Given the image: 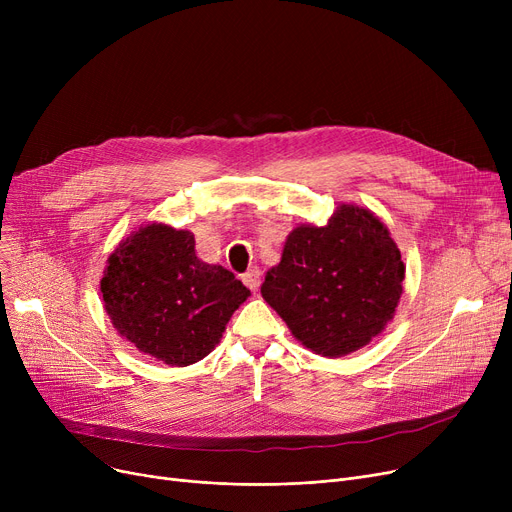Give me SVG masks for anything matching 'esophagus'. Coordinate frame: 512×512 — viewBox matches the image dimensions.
Returning <instances> with one entry per match:
<instances>
[{"mask_svg": "<svg viewBox=\"0 0 512 512\" xmlns=\"http://www.w3.org/2000/svg\"><path fill=\"white\" fill-rule=\"evenodd\" d=\"M242 282H245L251 290H257L261 284V270L259 267H251L245 274H242Z\"/></svg>", "mask_w": 512, "mask_h": 512, "instance_id": "obj_1", "label": "esophagus"}]
</instances>
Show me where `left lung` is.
Here are the masks:
<instances>
[{"label":"left lung","instance_id":"left-lung-1","mask_svg":"<svg viewBox=\"0 0 512 512\" xmlns=\"http://www.w3.org/2000/svg\"><path fill=\"white\" fill-rule=\"evenodd\" d=\"M405 263L369 209L340 205L326 226L294 228L261 294L292 336L324 357L359 351L392 319Z\"/></svg>","mask_w":512,"mask_h":512}]
</instances>
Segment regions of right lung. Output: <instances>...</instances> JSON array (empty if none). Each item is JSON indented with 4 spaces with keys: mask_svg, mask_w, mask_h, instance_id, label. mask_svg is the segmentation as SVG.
<instances>
[{
    "mask_svg": "<svg viewBox=\"0 0 512 512\" xmlns=\"http://www.w3.org/2000/svg\"><path fill=\"white\" fill-rule=\"evenodd\" d=\"M114 328L172 367L207 357L251 290L195 253V234L147 224L122 240L101 278Z\"/></svg>",
    "mask_w": 512,
    "mask_h": 512,
    "instance_id": "obj_1",
    "label": "right lung"
}]
</instances>
